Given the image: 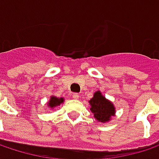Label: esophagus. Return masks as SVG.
Instances as JSON below:
<instances>
[{"mask_svg": "<svg viewBox=\"0 0 159 159\" xmlns=\"http://www.w3.org/2000/svg\"><path fill=\"white\" fill-rule=\"evenodd\" d=\"M72 96H73V99H75V100H78L79 99V94L76 93H74Z\"/></svg>", "mask_w": 159, "mask_h": 159, "instance_id": "1", "label": "esophagus"}]
</instances>
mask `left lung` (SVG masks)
<instances>
[{
    "label": "left lung",
    "mask_w": 159,
    "mask_h": 159,
    "mask_svg": "<svg viewBox=\"0 0 159 159\" xmlns=\"http://www.w3.org/2000/svg\"><path fill=\"white\" fill-rule=\"evenodd\" d=\"M89 103L91 105L90 111L100 122H107L111 120V116L115 114L114 105L111 102L108 101L100 91L93 93V97L89 101Z\"/></svg>",
    "instance_id": "obj_1"
}]
</instances>
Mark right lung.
Returning a JSON list of instances; mask_svg holds the SVG:
<instances>
[{
  "instance_id": "obj_1",
  "label": "right lung",
  "mask_w": 159,
  "mask_h": 159,
  "mask_svg": "<svg viewBox=\"0 0 159 159\" xmlns=\"http://www.w3.org/2000/svg\"><path fill=\"white\" fill-rule=\"evenodd\" d=\"M64 98H57V97H56V96H51L50 97V100H49V102H48V106L49 108H52V109H54L55 107H57V106H58V105H60L61 103H63L64 102Z\"/></svg>"
}]
</instances>
